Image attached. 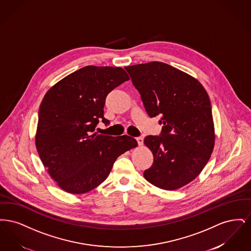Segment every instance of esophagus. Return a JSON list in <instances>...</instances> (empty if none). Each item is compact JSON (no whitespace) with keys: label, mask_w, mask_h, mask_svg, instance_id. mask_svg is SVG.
<instances>
[{"label":"esophagus","mask_w":251,"mask_h":251,"mask_svg":"<svg viewBox=\"0 0 251 251\" xmlns=\"http://www.w3.org/2000/svg\"><path fill=\"white\" fill-rule=\"evenodd\" d=\"M136 141H137V143H138L139 146H142L144 143V138L142 137V136H140V137H137V138H136Z\"/></svg>","instance_id":"obj_1"}]
</instances>
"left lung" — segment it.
Here are the masks:
<instances>
[{"mask_svg":"<svg viewBox=\"0 0 251 251\" xmlns=\"http://www.w3.org/2000/svg\"><path fill=\"white\" fill-rule=\"evenodd\" d=\"M151 118L160 115L161 136L149 135L145 145L153 164L144 177L156 187L176 190L196 179L215 148L211 101L191 75L162 62L126 67Z\"/></svg>","mask_w":251,"mask_h":251,"instance_id":"obj_1","label":"left lung"}]
</instances>
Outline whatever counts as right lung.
<instances>
[{"label":"right lung","mask_w":251,"mask_h":251,"mask_svg":"<svg viewBox=\"0 0 251 251\" xmlns=\"http://www.w3.org/2000/svg\"><path fill=\"white\" fill-rule=\"evenodd\" d=\"M121 68L86 66L63 78L44 96L38 112L36 148L50 176L64 191L84 194L107 178L119 156L135 148L129 135L95 131L106 96L128 81Z\"/></svg>","instance_id":"add662e5"}]
</instances>
